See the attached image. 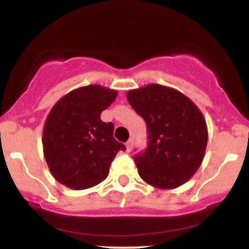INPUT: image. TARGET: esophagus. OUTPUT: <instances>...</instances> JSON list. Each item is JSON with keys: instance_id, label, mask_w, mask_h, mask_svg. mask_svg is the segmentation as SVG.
<instances>
[{"instance_id": "obj_1", "label": "esophagus", "mask_w": 249, "mask_h": 249, "mask_svg": "<svg viewBox=\"0 0 249 249\" xmlns=\"http://www.w3.org/2000/svg\"><path fill=\"white\" fill-rule=\"evenodd\" d=\"M125 145H126V150H127V152H131V149H132V145H134V140H132V139H130L129 141H127V142H126V144H125Z\"/></svg>"}]
</instances>
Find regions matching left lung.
Returning <instances> with one entry per match:
<instances>
[{"label":"left lung","instance_id":"8db88e82","mask_svg":"<svg viewBox=\"0 0 249 249\" xmlns=\"http://www.w3.org/2000/svg\"><path fill=\"white\" fill-rule=\"evenodd\" d=\"M127 101L144 119L148 147L135 157L140 177L158 189H175L195 175L205 158L208 131L199 107L178 90L147 84Z\"/></svg>","mask_w":249,"mask_h":249}]
</instances>
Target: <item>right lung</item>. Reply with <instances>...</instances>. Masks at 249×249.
Instances as JSON below:
<instances>
[{
	"mask_svg": "<svg viewBox=\"0 0 249 249\" xmlns=\"http://www.w3.org/2000/svg\"><path fill=\"white\" fill-rule=\"evenodd\" d=\"M118 91L99 84L80 87L53 106L43 127V154L53 177L65 187L83 190L107 178L125 145L113 137L112 123L101 120Z\"/></svg>",
	"mask_w": 249,
	"mask_h": 249,
	"instance_id": "1",
	"label": "right lung"
}]
</instances>
